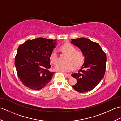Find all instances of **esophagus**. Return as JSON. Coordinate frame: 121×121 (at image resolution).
<instances>
[{"instance_id":"esophagus-1","label":"esophagus","mask_w":121,"mask_h":121,"mask_svg":"<svg viewBox=\"0 0 121 121\" xmlns=\"http://www.w3.org/2000/svg\"><path fill=\"white\" fill-rule=\"evenodd\" d=\"M64 75H65V77H66V78H70L71 77V75H70V74H64Z\"/></svg>"}]
</instances>
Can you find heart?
Segmentation results:
<instances>
[{
	"label": "heart",
	"mask_w": 121,
	"mask_h": 121,
	"mask_svg": "<svg viewBox=\"0 0 121 121\" xmlns=\"http://www.w3.org/2000/svg\"><path fill=\"white\" fill-rule=\"evenodd\" d=\"M61 49L64 52L68 55L65 64L60 63L56 65L54 69L56 71L61 72L64 73L70 72L75 69H78L83 65L85 56L83 52L81 51H76V48L71 43H66L62 46ZM50 61L53 65H56L59 61L57 51L56 49L52 51L50 56Z\"/></svg>",
	"instance_id": "obj_1"
}]
</instances>
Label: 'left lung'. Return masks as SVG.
Returning a JSON list of instances; mask_svg holds the SVG:
<instances>
[{
  "label": "left lung",
  "instance_id": "obj_1",
  "mask_svg": "<svg viewBox=\"0 0 121 121\" xmlns=\"http://www.w3.org/2000/svg\"><path fill=\"white\" fill-rule=\"evenodd\" d=\"M71 43L83 52L85 60L78 73L71 76L77 79L72 86L76 91L85 92L95 88L102 80L106 72L107 56L100 45L86 38L72 39Z\"/></svg>",
  "mask_w": 121,
  "mask_h": 121
}]
</instances>
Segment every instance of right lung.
Instances as JSON below:
<instances>
[{
	"label": "right lung",
	"instance_id": "add662e5",
	"mask_svg": "<svg viewBox=\"0 0 121 121\" xmlns=\"http://www.w3.org/2000/svg\"><path fill=\"white\" fill-rule=\"evenodd\" d=\"M56 39L39 37L27 40L20 45L15 58L17 75L24 86L30 89L43 88L52 78L50 54L56 45Z\"/></svg>",
	"mask_w": 121,
	"mask_h": 121
}]
</instances>
